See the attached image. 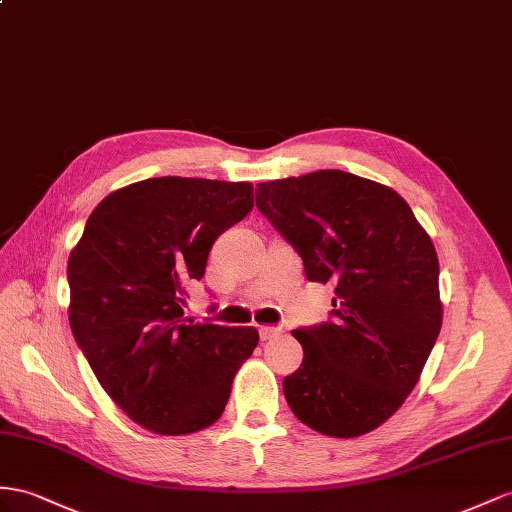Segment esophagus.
Wrapping results in <instances>:
<instances>
[{"label":"esophagus","instance_id":"1","mask_svg":"<svg viewBox=\"0 0 512 512\" xmlns=\"http://www.w3.org/2000/svg\"><path fill=\"white\" fill-rule=\"evenodd\" d=\"M279 335H281V329H277V326H259V337L264 339V342L279 337Z\"/></svg>","mask_w":512,"mask_h":512}]
</instances>
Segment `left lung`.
Here are the masks:
<instances>
[{
    "mask_svg": "<svg viewBox=\"0 0 512 512\" xmlns=\"http://www.w3.org/2000/svg\"><path fill=\"white\" fill-rule=\"evenodd\" d=\"M257 209L309 281L335 285L331 320L292 331L303 363L285 400L322 435H365L400 409L439 337L435 246L396 190L344 170L257 183Z\"/></svg>",
    "mask_w": 512,
    "mask_h": 512,
    "instance_id": "8db88e82",
    "label": "left lung"
}]
</instances>
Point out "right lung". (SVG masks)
Segmentation results:
<instances>
[{"label": "right lung", "instance_id": "right-lung-1", "mask_svg": "<svg viewBox=\"0 0 512 512\" xmlns=\"http://www.w3.org/2000/svg\"><path fill=\"white\" fill-rule=\"evenodd\" d=\"M251 209L246 181L144 179L108 194L71 251L75 342L108 396L157 435L214 424L259 342L255 326L183 313L212 244Z\"/></svg>", "mask_w": 512, "mask_h": 512}]
</instances>
